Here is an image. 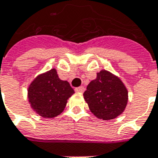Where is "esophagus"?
I'll return each mask as SVG.
<instances>
[{
  "label": "esophagus",
  "instance_id": "34e87169",
  "mask_svg": "<svg viewBox=\"0 0 158 158\" xmlns=\"http://www.w3.org/2000/svg\"><path fill=\"white\" fill-rule=\"evenodd\" d=\"M75 91H76L77 93H83L84 91H85V87H77V88H75Z\"/></svg>",
  "mask_w": 158,
  "mask_h": 158
}]
</instances>
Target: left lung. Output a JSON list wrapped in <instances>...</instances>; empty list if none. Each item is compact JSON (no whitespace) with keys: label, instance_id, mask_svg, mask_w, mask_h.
Segmentation results:
<instances>
[{"label":"left lung","instance_id":"left-lung-1","mask_svg":"<svg viewBox=\"0 0 158 158\" xmlns=\"http://www.w3.org/2000/svg\"><path fill=\"white\" fill-rule=\"evenodd\" d=\"M83 96L91 112L103 120L120 115L128 103L125 84L118 77L106 70L97 73L96 79L88 84Z\"/></svg>","mask_w":158,"mask_h":158}]
</instances>
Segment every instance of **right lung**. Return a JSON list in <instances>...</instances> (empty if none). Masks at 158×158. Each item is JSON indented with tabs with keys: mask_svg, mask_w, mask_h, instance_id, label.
I'll use <instances>...</instances> for the list:
<instances>
[{
	"mask_svg": "<svg viewBox=\"0 0 158 158\" xmlns=\"http://www.w3.org/2000/svg\"><path fill=\"white\" fill-rule=\"evenodd\" d=\"M75 93L67 81L59 78L55 68L40 74L27 88L31 109L44 118H52L65 109L67 100Z\"/></svg>",
	"mask_w": 158,
	"mask_h": 158,
	"instance_id": "obj_1",
	"label": "right lung"
}]
</instances>
